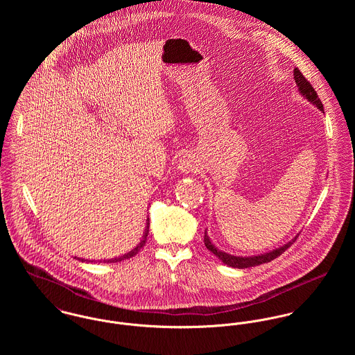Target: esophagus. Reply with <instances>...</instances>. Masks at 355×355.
I'll list each match as a JSON object with an SVG mask.
<instances>
[{
  "label": "esophagus",
  "instance_id": "esophagus-1",
  "mask_svg": "<svg viewBox=\"0 0 355 355\" xmlns=\"http://www.w3.org/2000/svg\"><path fill=\"white\" fill-rule=\"evenodd\" d=\"M194 168H196V161H194V158H193L190 154L183 155L182 159H180V162H179V169H180L182 172H191V171H194Z\"/></svg>",
  "mask_w": 355,
  "mask_h": 355
}]
</instances>
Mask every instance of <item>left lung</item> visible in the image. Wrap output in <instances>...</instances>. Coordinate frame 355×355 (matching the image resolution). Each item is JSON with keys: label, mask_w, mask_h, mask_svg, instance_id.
Segmentation results:
<instances>
[{"label": "left lung", "mask_w": 355, "mask_h": 355, "mask_svg": "<svg viewBox=\"0 0 355 355\" xmlns=\"http://www.w3.org/2000/svg\"><path fill=\"white\" fill-rule=\"evenodd\" d=\"M294 79H295V83L298 86V90L300 93L304 96V98L307 101L311 102L313 105H315L320 110L324 112V107H322V102L318 98L317 96V92L313 89V86L310 85V82L304 78L302 75V72L295 68L294 69ZM298 236H295L291 242H288L287 245L276 249V250H272L269 253L259 254V255H254V257H236V255H231V254L224 253L221 250H217L214 248V245L210 242L209 236L206 235V231H205V236H203V242H205V246L209 252L214 254L216 257H218V259H221L225 265L228 266H232V268H238V269H245V268H250V266H255V265H261V263H265V262H270L273 261L275 258H277L279 255L284 253L295 241H297Z\"/></svg>", "instance_id": "left-lung-1"}]
</instances>
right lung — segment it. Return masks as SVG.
Returning a JSON list of instances; mask_svg holds the SVG:
<instances>
[{
	"mask_svg": "<svg viewBox=\"0 0 355 355\" xmlns=\"http://www.w3.org/2000/svg\"><path fill=\"white\" fill-rule=\"evenodd\" d=\"M149 218H148V224H146V230H145V235H144V239L141 241V243L135 248V249H132L130 253L124 254V255H121V257H119V258H112V259H103V262H117V261H123V259H128V258H131V257H134L135 254H138V252L145 246V243H146V241H148V234H149ZM76 258V257H75ZM78 259H80L82 262L83 261H87V259H82V258H78ZM89 262H93V261H89ZM101 262V261H100Z\"/></svg>",
	"mask_w": 355,
	"mask_h": 355,
	"instance_id": "1",
	"label": "right lung"
}]
</instances>
